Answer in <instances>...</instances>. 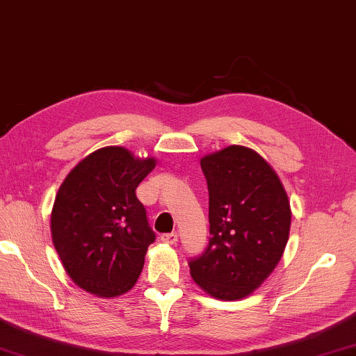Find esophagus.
Masks as SVG:
<instances>
[{
    "label": "esophagus",
    "mask_w": 356,
    "mask_h": 356,
    "mask_svg": "<svg viewBox=\"0 0 356 356\" xmlns=\"http://www.w3.org/2000/svg\"><path fill=\"white\" fill-rule=\"evenodd\" d=\"M161 241L166 243V244H176L177 243V234H174V232H171V234H163V235H161Z\"/></svg>",
    "instance_id": "esophagus-1"
}]
</instances>
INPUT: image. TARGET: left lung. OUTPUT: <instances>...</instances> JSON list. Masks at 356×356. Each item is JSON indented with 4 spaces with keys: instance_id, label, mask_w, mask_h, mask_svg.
<instances>
[{
    "instance_id": "8db88e82",
    "label": "left lung",
    "mask_w": 356,
    "mask_h": 356,
    "mask_svg": "<svg viewBox=\"0 0 356 356\" xmlns=\"http://www.w3.org/2000/svg\"><path fill=\"white\" fill-rule=\"evenodd\" d=\"M209 186L210 241L188 261L193 280L222 300L249 296L268 279L286 248L288 195L260 154L227 146L200 159Z\"/></svg>"
}]
</instances>
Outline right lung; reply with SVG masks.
I'll use <instances>...</instances> for the list:
<instances>
[{
  "instance_id": "right-lung-1",
  "label": "right lung",
  "mask_w": 356,
  "mask_h": 356,
  "mask_svg": "<svg viewBox=\"0 0 356 356\" xmlns=\"http://www.w3.org/2000/svg\"><path fill=\"white\" fill-rule=\"evenodd\" d=\"M156 168L121 146L101 147L63 180L51 211V235L67 274L101 297L127 293L156 240L135 190Z\"/></svg>"
}]
</instances>
